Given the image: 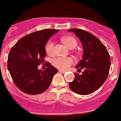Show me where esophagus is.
<instances>
[{
  "label": "esophagus",
  "mask_w": 121,
  "mask_h": 121,
  "mask_svg": "<svg viewBox=\"0 0 121 121\" xmlns=\"http://www.w3.org/2000/svg\"><path fill=\"white\" fill-rule=\"evenodd\" d=\"M59 73H65L66 72V71H63V70H61V69H60L58 71Z\"/></svg>",
  "instance_id": "34e87169"
}]
</instances>
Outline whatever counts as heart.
Masks as SVG:
<instances>
[{"label":"heart","instance_id":"b5f03b06","mask_svg":"<svg viewBox=\"0 0 121 121\" xmlns=\"http://www.w3.org/2000/svg\"><path fill=\"white\" fill-rule=\"evenodd\" d=\"M62 42L69 48H74L77 45V41L73 37L65 36L61 38ZM45 52L49 56L55 55V43L53 41L50 40L45 46ZM74 63V60L70 56H59L54 58L52 61V64L55 67L58 69L66 70Z\"/></svg>","mask_w":121,"mask_h":121}]
</instances>
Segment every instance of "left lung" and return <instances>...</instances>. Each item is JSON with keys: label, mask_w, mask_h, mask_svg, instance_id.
Segmentation results:
<instances>
[{"label": "left lung", "mask_w": 121, "mask_h": 121, "mask_svg": "<svg viewBox=\"0 0 121 121\" xmlns=\"http://www.w3.org/2000/svg\"><path fill=\"white\" fill-rule=\"evenodd\" d=\"M68 31L74 32L83 45V58L76 68L78 71L84 70L81 74L74 73L75 77L69 86L78 95H89L99 89L106 80L111 66L110 55L106 47L95 35L77 28Z\"/></svg>", "instance_id": "8db88e82"}]
</instances>
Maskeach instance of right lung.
Segmentation results:
<instances>
[{"mask_svg": "<svg viewBox=\"0 0 121 121\" xmlns=\"http://www.w3.org/2000/svg\"><path fill=\"white\" fill-rule=\"evenodd\" d=\"M58 32L45 29L29 33L20 38L11 48L7 60V68L13 83L23 93L38 95L46 91L58 69L46 62L44 71L38 65L44 63L45 45L49 38Z\"/></svg>", "mask_w": 121, "mask_h": 121, "instance_id": "add662e5", "label": "right lung"}]
</instances>
